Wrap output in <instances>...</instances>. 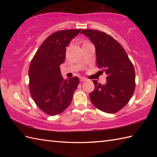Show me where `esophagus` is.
I'll use <instances>...</instances> for the list:
<instances>
[{
  "instance_id": "obj_1",
  "label": "esophagus",
  "mask_w": 157,
  "mask_h": 157,
  "mask_svg": "<svg viewBox=\"0 0 157 157\" xmlns=\"http://www.w3.org/2000/svg\"><path fill=\"white\" fill-rule=\"evenodd\" d=\"M87 80V79L85 78H80V79H79V81H80L81 82H85Z\"/></svg>"
}]
</instances>
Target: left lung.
<instances>
[{"label":"left lung","mask_w":157,"mask_h":157,"mask_svg":"<svg viewBox=\"0 0 157 157\" xmlns=\"http://www.w3.org/2000/svg\"><path fill=\"white\" fill-rule=\"evenodd\" d=\"M82 34L94 44L98 67L106 74L105 85L93 80L95 88L90 98L96 108L115 113L128 104L136 87L135 70L122 46L106 33L95 29H83Z\"/></svg>","instance_id":"left-lung-1"}]
</instances>
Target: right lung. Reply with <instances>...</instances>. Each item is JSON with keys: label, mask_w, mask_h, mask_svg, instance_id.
<instances>
[{"label": "right lung", "mask_w": 157, "mask_h": 157, "mask_svg": "<svg viewBox=\"0 0 157 157\" xmlns=\"http://www.w3.org/2000/svg\"><path fill=\"white\" fill-rule=\"evenodd\" d=\"M80 31L65 29L53 33L42 42L31 61L29 92L36 105L47 115L64 111L79 84L78 77L63 79L59 67L65 61L66 47Z\"/></svg>", "instance_id": "add662e5"}]
</instances>
